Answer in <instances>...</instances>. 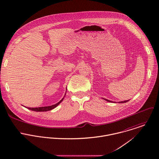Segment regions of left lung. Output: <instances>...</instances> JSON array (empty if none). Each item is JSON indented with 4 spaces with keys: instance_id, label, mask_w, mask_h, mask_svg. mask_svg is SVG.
I'll use <instances>...</instances> for the list:
<instances>
[{
    "instance_id": "left-lung-1",
    "label": "left lung",
    "mask_w": 159,
    "mask_h": 159,
    "mask_svg": "<svg viewBox=\"0 0 159 159\" xmlns=\"http://www.w3.org/2000/svg\"><path fill=\"white\" fill-rule=\"evenodd\" d=\"M105 99L106 101H107V102H113V101H110V100H108V99ZM129 101V100H128ZM128 100L127 101H120V102H119V103H124V102H126L127 101H128Z\"/></svg>"
}]
</instances>
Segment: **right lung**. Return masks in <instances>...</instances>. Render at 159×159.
Listing matches in <instances>:
<instances>
[{"mask_svg": "<svg viewBox=\"0 0 159 159\" xmlns=\"http://www.w3.org/2000/svg\"><path fill=\"white\" fill-rule=\"evenodd\" d=\"M66 95V94H65ZM64 98L60 101H59L58 102H57V104H53V105H52V106H44V107H26V108H28V109H30L31 111H36V112H45V111H50V110H52L53 109L55 108L57 106H58L61 102L63 100Z\"/></svg>", "mask_w": 159, "mask_h": 159, "instance_id": "obj_1", "label": "right lung"}]
</instances>
